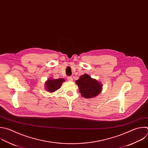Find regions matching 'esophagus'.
I'll use <instances>...</instances> for the list:
<instances>
[{"label": "esophagus", "mask_w": 148, "mask_h": 148, "mask_svg": "<svg viewBox=\"0 0 148 148\" xmlns=\"http://www.w3.org/2000/svg\"><path fill=\"white\" fill-rule=\"evenodd\" d=\"M67 79H68L69 81H73V78H72L71 77H69L67 78Z\"/></svg>", "instance_id": "34e87169"}]
</instances>
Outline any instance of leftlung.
Segmentation results:
<instances>
[{
    "instance_id": "left-lung-1",
    "label": "left lung",
    "mask_w": 148,
    "mask_h": 148,
    "mask_svg": "<svg viewBox=\"0 0 148 148\" xmlns=\"http://www.w3.org/2000/svg\"><path fill=\"white\" fill-rule=\"evenodd\" d=\"M78 86L81 96L85 98H92L99 95L102 89V85L96 79L85 74L75 81Z\"/></svg>"
}]
</instances>
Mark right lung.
Here are the masks:
<instances>
[{
    "mask_svg": "<svg viewBox=\"0 0 148 148\" xmlns=\"http://www.w3.org/2000/svg\"><path fill=\"white\" fill-rule=\"evenodd\" d=\"M65 80L63 78L59 79H49L45 82V88L49 92H53L59 89L62 85V84L64 82Z\"/></svg>",
    "mask_w": 148,
    "mask_h": 148,
    "instance_id": "right-lung-1",
    "label": "right lung"
}]
</instances>
